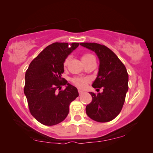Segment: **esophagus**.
<instances>
[{
  "label": "esophagus",
  "instance_id": "esophagus-1",
  "mask_svg": "<svg viewBox=\"0 0 153 153\" xmlns=\"http://www.w3.org/2000/svg\"><path fill=\"white\" fill-rule=\"evenodd\" d=\"M78 93L79 95H81V94H82L84 93V91H82V90H80V89H78Z\"/></svg>",
  "mask_w": 153,
  "mask_h": 153
}]
</instances>
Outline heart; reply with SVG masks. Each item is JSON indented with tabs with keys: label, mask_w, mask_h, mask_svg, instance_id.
I'll return each mask as SVG.
<instances>
[{
	"label": "heart",
	"mask_w": 153,
	"mask_h": 153,
	"mask_svg": "<svg viewBox=\"0 0 153 153\" xmlns=\"http://www.w3.org/2000/svg\"><path fill=\"white\" fill-rule=\"evenodd\" d=\"M94 57L91 54H89V53H86V54H84L82 56V60L83 62L87 61L88 59H89L90 58ZM68 61H69V57H66L65 60L64 61V66H66L68 63ZM87 79L83 78V77H75L72 79L73 83L75 85L77 86V87L79 88H84L87 85Z\"/></svg>",
	"instance_id": "heart-1"
}]
</instances>
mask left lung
<instances>
[{"instance_id": "8db88e82", "label": "left lung", "mask_w": 153, "mask_h": 153, "mask_svg": "<svg viewBox=\"0 0 153 153\" xmlns=\"http://www.w3.org/2000/svg\"><path fill=\"white\" fill-rule=\"evenodd\" d=\"M85 48L94 51L100 65L97 77L92 87L102 93L90 92L92 101L86 107L88 117L97 122H109L121 111L128 90V74L126 68L114 53L104 45L96 43H81Z\"/></svg>"}]
</instances>
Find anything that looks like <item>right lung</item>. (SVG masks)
Listing matches in <instances>:
<instances>
[{"instance_id":"1","label":"right lung","mask_w":153,"mask_h":153,"mask_svg":"<svg viewBox=\"0 0 153 153\" xmlns=\"http://www.w3.org/2000/svg\"><path fill=\"white\" fill-rule=\"evenodd\" d=\"M78 46L79 43H53L34 58L25 72L24 94L29 110L43 125L51 126L63 121L70 103L79 96L77 88L62 77L64 61ZM66 84V89L61 90Z\"/></svg>"}]
</instances>
